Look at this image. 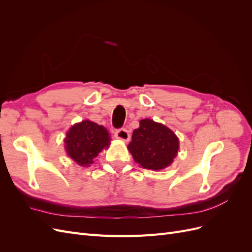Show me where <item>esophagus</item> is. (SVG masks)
I'll list each match as a JSON object with an SVG mask.
<instances>
[{
    "instance_id": "obj_1",
    "label": "esophagus",
    "mask_w": 252,
    "mask_h": 252,
    "mask_svg": "<svg viewBox=\"0 0 252 252\" xmlns=\"http://www.w3.org/2000/svg\"><path fill=\"white\" fill-rule=\"evenodd\" d=\"M114 135H116V138L122 141H129L130 139V134H129V131L125 128H121V129H117L116 132H114Z\"/></svg>"
}]
</instances>
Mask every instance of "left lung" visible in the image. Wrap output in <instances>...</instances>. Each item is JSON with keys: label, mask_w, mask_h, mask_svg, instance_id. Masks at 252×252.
<instances>
[{"label": "left lung", "mask_w": 252, "mask_h": 252, "mask_svg": "<svg viewBox=\"0 0 252 252\" xmlns=\"http://www.w3.org/2000/svg\"><path fill=\"white\" fill-rule=\"evenodd\" d=\"M180 143L175 133L161 123L145 119L133 130L128 149L135 163L145 169L161 170L177 157Z\"/></svg>", "instance_id": "left-lung-1"}]
</instances>
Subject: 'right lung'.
<instances>
[{
  "instance_id": "add662e5",
  "label": "right lung",
  "mask_w": 252,
  "mask_h": 252,
  "mask_svg": "<svg viewBox=\"0 0 252 252\" xmlns=\"http://www.w3.org/2000/svg\"><path fill=\"white\" fill-rule=\"evenodd\" d=\"M64 142L68 157L78 165L88 167L104 148L109 146L110 136L105 127L85 120L69 129Z\"/></svg>"
}]
</instances>
